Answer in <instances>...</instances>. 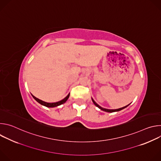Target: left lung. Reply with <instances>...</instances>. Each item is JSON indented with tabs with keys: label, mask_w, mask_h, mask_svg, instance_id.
I'll return each mask as SVG.
<instances>
[{
	"label": "left lung",
	"mask_w": 161,
	"mask_h": 161,
	"mask_svg": "<svg viewBox=\"0 0 161 161\" xmlns=\"http://www.w3.org/2000/svg\"><path fill=\"white\" fill-rule=\"evenodd\" d=\"M92 102L94 103V104L97 106V107H98L101 110H103V111H106V112H109V113H113V112H117V111H120V110H122V109H124V108H127L130 104H129L128 105H127V106H124V107H122V108H119V109H106V108H102L101 106H100L99 104H97L95 101H94V100L92 98Z\"/></svg>",
	"instance_id": "8db88e82"
}]
</instances>
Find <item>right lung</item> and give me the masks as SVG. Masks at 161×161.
I'll use <instances>...</instances> for the list:
<instances>
[{"label":"right lung","mask_w":161,"mask_h":161,"mask_svg":"<svg viewBox=\"0 0 161 161\" xmlns=\"http://www.w3.org/2000/svg\"><path fill=\"white\" fill-rule=\"evenodd\" d=\"M31 95H32V96L33 97V98H34L37 103H39V104H41V105L44 106H46V107H48V108H54V107H57V106H60V105H61V104L65 103L67 101L68 98L69 97L70 93L64 99H63L62 100H61V101H60L56 102V103H47V102H44V101H42V100H40L39 99L36 97L34 96L32 94H31Z\"/></svg>","instance_id":"right-lung-1"}]
</instances>
